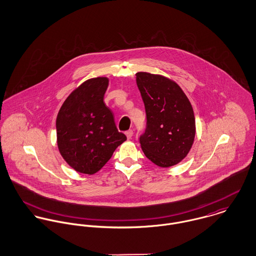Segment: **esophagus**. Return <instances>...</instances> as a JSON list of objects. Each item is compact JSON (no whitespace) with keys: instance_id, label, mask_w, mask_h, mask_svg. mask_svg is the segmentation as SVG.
<instances>
[{"instance_id":"esophagus-1","label":"esophagus","mask_w":256,"mask_h":256,"mask_svg":"<svg viewBox=\"0 0 256 256\" xmlns=\"http://www.w3.org/2000/svg\"><path fill=\"white\" fill-rule=\"evenodd\" d=\"M133 134H134L133 130H128V131L125 132V135L127 136V139H131L132 136H133Z\"/></svg>"}]
</instances>
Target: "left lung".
Returning a JSON list of instances; mask_svg holds the SVG:
<instances>
[{"label":"left lung","instance_id":"obj_1","mask_svg":"<svg viewBox=\"0 0 256 256\" xmlns=\"http://www.w3.org/2000/svg\"><path fill=\"white\" fill-rule=\"evenodd\" d=\"M136 76L146 110V129L139 138L142 150L154 164L170 168L182 160L193 144V108L172 80L144 72Z\"/></svg>","mask_w":256,"mask_h":256}]
</instances>
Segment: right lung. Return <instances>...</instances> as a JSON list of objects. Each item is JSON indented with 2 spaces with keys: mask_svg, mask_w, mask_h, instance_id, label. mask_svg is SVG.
<instances>
[{
  "mask_svg": "<svg viewBox=\"0 0 256 256\" xmlns=\"http://www.w3.org/2000/svg\"><path fill=\"white\" fill-rule=\"evenodd\" d=\"M108 86V78L86 80L67 98L56 119L60 154L82 174L98 172L127 139L104 102Z\"/></svg>",
  "mask_w": 256,
  "mask_h": 256,
  "instance_id": "1",
  "label": "right lung"
}]
</instances>
